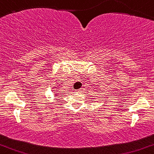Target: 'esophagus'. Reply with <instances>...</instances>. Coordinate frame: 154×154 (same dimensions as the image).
I'll return each instance as SVG.
<instances>
[{
    "instance_id": "34e87169",
    "label": "esophagus",
    "mask_w": 154,
    "mask_h": 154,
    "mask_svg": "<svg viewBox=\"0 0 154 154\" xmlns=\"http://www.w3.org/2000/svg\"><path fill=\"white\" fill-rule=\"evenodd\" d=\"M75 91H76V92H81V90H80V89H79V90H75Z\"/></svg>"
}]
</instances>
